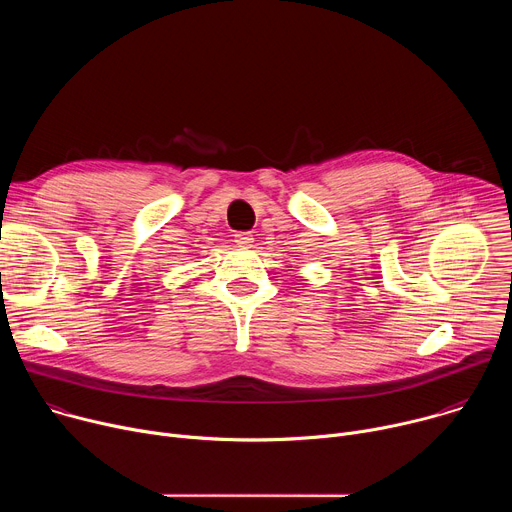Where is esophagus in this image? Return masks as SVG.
Returning <instances> with one entry per match:
<instances>
[{"instance_id": "esophagus-1", "label": "esophagus", "mask_w": 512, "mask_h": 512, "mask_svg": "<svg viewBox=\"0 0 512 512\" xmlns=\"http://www.w3.org/2000/svg\"><path fill=\"white\" fill-rule=\"evenodd\" d=\"M235 243H237V245H243V247H245V245H251V243H253V235H251V233H237V235H235Z\"/></svg>"}]
</instances>
